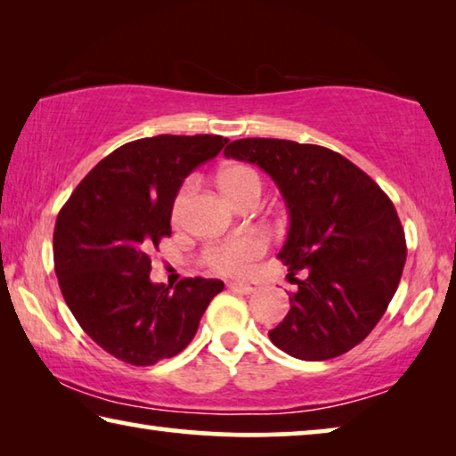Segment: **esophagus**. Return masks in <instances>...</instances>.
<instances>
[{
    "label": "esophagus",
    "mask_w": 456,
    "mask_h": 456,
    "mask_svg": "<svg viewBox=\"0 0 456 456\" xmlns=\"http://www.w3.org/2000/svg\"><path fill=\"white\" fill-rule=\"evenodd\" d=\"M231 289L235 291H241V293H253L257 291V283H243V281H229L227 283Z\"/></svg>",
    "instance_id": "obj_1"
}]
</instances>
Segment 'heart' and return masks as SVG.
Segmentation results:
<instances>
[{"label": "heart", "instance_id": "1", "mask_svg": "<svg viewBox=\"0 0 456 456\" xmlns=\"http://www.w3.org/2000/svg\"><path fill=\"white\" fill-rule=\"evenodd\" d=\"M219 184L225 195L231 200H237L243 192L251 189L261 191V179L257 171H253L247 165H233L227 167L225 171L219 175ZM191 184H183L181 191L176 192L173 215L179 217L184 200L189 197ZM267 249V241L261 235H243L235 239H227V241H219L207 247L203 251V261L209 265L213 272L225 273V275H243L251 269L253 261L264 256Z\"/></svg>", "mask_w": 456, "mask_h": 456}]
</instances>
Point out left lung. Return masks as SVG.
<instances>
[{
	"label": "left lung",
	"mask_w": 456,
	"mask_h": 456,
	"mask_svg": "<svg viewBox=\"0 0 456 456\" xmlns=\"http://www.w3.org/2000/svg\"><path fill=\"white\" fill-rule=\"evenodd\" d=\"M225 157L264 168L289 211L277 257L297 291L269 339L299 360L342 356L380 322L403 277L406 239L395 205L362 168L326 146L241 138Z\"/></svg>",
	"instance_id": "8db88e82"
}]
</instances>
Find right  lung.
I'll return each instance as SVG.
<instances>
[{
  "mask_svg": "<svg viewBox=\"0 0 456 456\" xmlns=\"http://www.w3.org/2000/svg\"><path fill=\"white\" fill-rule=\"evenodd\" d=\"M217 134L122 144L84 176L53 229V267L68 307L100 348L126 364L152 366L195 338L223 281L187 277L171 291L151 281V253L171 237L183 181L217 157Z\"/></svg>",
  "mask_w": 456,
  "mask_h": 456,
  "instance_id": "obj_1",
  "label": "right lung"
}]
</instances>
